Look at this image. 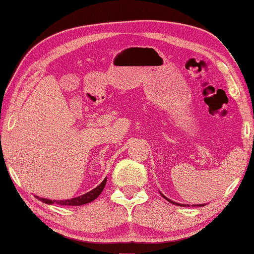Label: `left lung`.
<instances>
[{
    "mask_svg": "<svg viewBox=\"0 0 254 254\" xmlns=\"http://www.w3.org/2000/svg\"><path fill=\"white\" fill-rule=\"evenodd\" d=\"M161 195H162V196H164V198H165L166 200H167V201H170V202H172V203H175V205H180V206H186V205H181V203H178V202H174V201H172V200H170V199H167V198H166V196L164 195V194H161ZM199 206H202V205H199Z\"/></svg>",
    "mask_w": 254,
    "mask_h": 254,
    "instance_id": "1",
    "label": "left lung"
}]
</instances>
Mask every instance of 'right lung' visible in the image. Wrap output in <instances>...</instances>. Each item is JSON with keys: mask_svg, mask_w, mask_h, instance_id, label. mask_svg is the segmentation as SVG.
Returning <instances> with one entry per match:
<instances>
[{"mask_svg": "<svg viewBox=\"0 0 254 254\" xmlns=\"http://www.w3.org/2000/svg\"><path fill=\"white\" fill-rule=\"evenodd\" d=\"M106 183H107V178H105V180H103L102 183L100 184L98 187H95V189L90 190V192L83 194V195H81V196H76V198H73V199H68V200H51V199L39 198V196H36V198L39 199V200H41V201H43L45 203H49V205H52V203L56 202V203H58V205L81 206V205H84V203L92 202L93 200H95L96 198H98L100 194H101L103 189H105Z\"/></svg>", "mask_w": 254, "mask_h": 254, "instance_id": "right-lung-1", "label": "right lung"}]
</instances>
